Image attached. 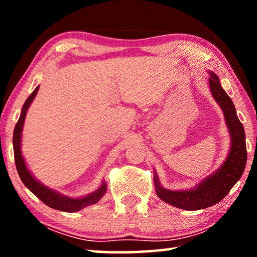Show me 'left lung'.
Instances as JSON below:
<instances>
[{"label": "left lung", "mask_w": 257, "mask_h": 257, "mask_svg": "<svg viewBox=\"0 0 257 257\" xmlns=\"http://www.w3.org/2000/svg\"><path fill=\"white\" fill-rule=\"evenodd\" d=\"M208 87L215 102L223 112L225 124L230 135L229 152L219 169L204 178L190 189L170 190L164 188L154 170V185L158 196L170 205L187 211H197L210 207L227 196L230 189L240 179L246 167L247 151L245 130L237 116L233 102L220 84L214 72L208 71Z\"/></svg>", "instance_id": "8db88e82"}]
</instances>
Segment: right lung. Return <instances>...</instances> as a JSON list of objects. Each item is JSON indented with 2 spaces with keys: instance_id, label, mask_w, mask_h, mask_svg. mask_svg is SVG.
I'll return each mask as SVG.
<instances>
[{
  "instance_id": "obj_1",
  "label": "right lung",
  "mask_w": 257,
  "mask_h": 257,
  "mask_svg": "<svg viewBox=\"0 0 257 257\" xmlns=\"http://www.w3.org/2000/svg\"><path fill=\"white\" fill-rule=\"evenodd\" d=\"M40 89V86H37L34 89V92L30 94V96L26 99L23 108H21V113L19 116L18 122H17L14 132V152H15V162L17 167V171L19 173V177L21 181L24 182V185L32 191V193L37 196L41 201L46 204L47 206H50L54 210L63 211V212H77L82 210L84 207H87L93 204H96L99 199H101L106 193V184L105 181H102L101 186L98 188L90 193L86 196L81 197H69L66 195L59 193L58 190H54L49 187L43 185L42 182L36 179L34 175L26 164V160L21 152V136H23V128L26 119V114L30 106V104L33 103L35 96Z\"/></svg>"
}]
</instances>
